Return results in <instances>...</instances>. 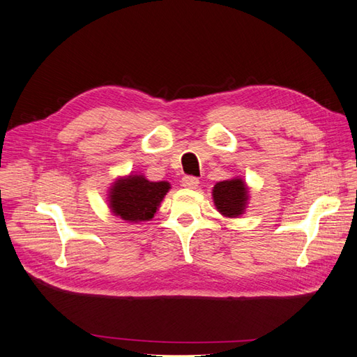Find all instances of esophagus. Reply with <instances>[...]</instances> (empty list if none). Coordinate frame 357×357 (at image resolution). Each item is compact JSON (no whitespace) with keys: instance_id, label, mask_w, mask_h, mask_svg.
Instances as JSON below:
<instances>
[{"instance_id":"1","label":"esophagus","mask_w":357,"mask_h":357,"mask_svg":"<svg viewBox=\"0 0 357 357\" xmlns=\"http://www.w3.org/2000/svg\"><path fill=\"white\" fill-rule=\"evenodd\" d=\"M182 185L187 187V188H196L197 184H199V179L196 176H192V175H187L182 178Z\"/></svg>"}]
</instances>
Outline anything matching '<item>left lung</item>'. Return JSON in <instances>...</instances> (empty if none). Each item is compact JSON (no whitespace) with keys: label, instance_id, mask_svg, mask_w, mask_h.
I'll list each match as a JSON object with an SVG mask.
<instances>
[{"label":"left lung","instance_id":"obj_1","mask_svg":"<svg viewBox=\"0 0 357 357\" xmlns=\"http://www.w3.org/2000/svg\"><path fill=\"white\" fill-rule=\"evenodd\" d=\"M213 199L216 208L228 218H237L246 205L248 192L242 179H229L218 182L213 188Z\"/></svg>","mask_w":357,"mask_h":357}]
</instances>
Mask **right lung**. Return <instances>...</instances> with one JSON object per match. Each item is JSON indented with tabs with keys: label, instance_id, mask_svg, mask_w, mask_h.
Segmentation results:
<instances>
[{
	"label": "right lung",
	"instance_id": "1",
	"mask_svg": "<svg viewBox=\"0 0 357 357\" xmlns=\"http://www.w3.org/2000/svg\"><path fill=\"white\" fill-rule=\"evenodd\" d=\"M169 188V182H151L143 176L119 179L111 188L109 205L112 213L124 220H151Z\"/></svg>",
	"mask_w": 357,
	"mask_h": 357
}]
</instances>
